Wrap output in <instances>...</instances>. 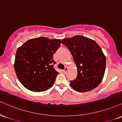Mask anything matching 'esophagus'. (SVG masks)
<instances>
[{"label": "esophagus", "mask_w": 122, "mask_h": 122, "mask_svg": "<svg viewBox=\"0 0 122 122\" xmlns=\"http://www.w3.org/2000/svg\"><path fill=\"white\" fill-rule=\"evenodd\" d=\"M67 70H68V68H67V67H65V68L63 70V72L66 73L67 71Z\"/></svg>", "instance_id": "obj_1"}]
</instances>
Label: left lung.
Segmentation results:
<instances>
[{
	"label": "left lung",
	"instance_id": "obj_1",
	"mask_svg": "<svg viewBox=\"0 0 122 122\" xmlns=\"http://www.w3.org/2000/svg\"><path fill=\"white\" fill-rule=\"evenodd\" d=\"M67 47L77 67V76L70 81L75 91L87 92L101 83L105 72L106 57L95 41L86 37L76 35L61 41Z\"/></svg>",
	"mask_w": 122,
	"mask_h": 122
}]
</instances>
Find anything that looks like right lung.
I'll return each instance as SVG.
<instances>
[{"label":"right lung","mask_w":122,"mask_h":122,"mask_svg":"<svg viewBox=\"0 0 122 122\" xmlns=\"http://www.w3.org/2000/svg\"><path fill=\"white\" fill-rule=\"evenodd\" d=\"M60 39L46 37L31 39L18 48L14 68L19 81L34 92L52 86L59 72L54 69L53 55L60 47Z\"/></svg>","instance_id":"1"}]
</instances>
